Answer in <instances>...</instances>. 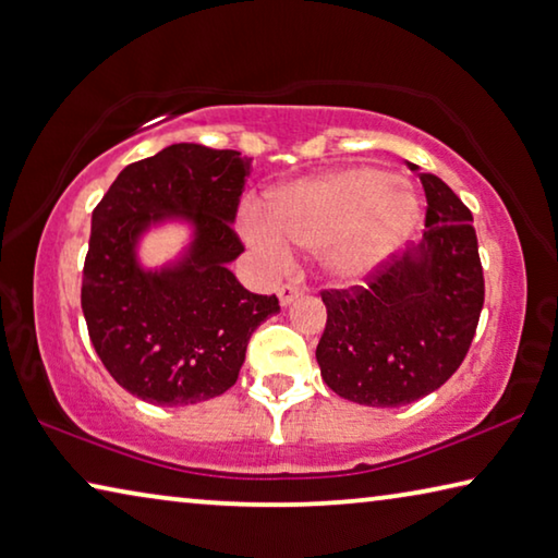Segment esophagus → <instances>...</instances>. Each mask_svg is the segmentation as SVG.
Instances as JSON below:
<instances>
[{"label":"esophagus","instance_id":"obj_1","mask_svg":"<svg viewBox=\"0 0 558 558\" xmlns=\"http://www.w3.org/2000/svg\"><path fill=\"white\" fill-rule=\"evenodd\" d=\"M305 290L303 286H298V282H286V286L278 288V298H280V305H290L295 303V300L303 295Z\"/></svg>","mask_w":558,"mask_h":558}]
</instances>
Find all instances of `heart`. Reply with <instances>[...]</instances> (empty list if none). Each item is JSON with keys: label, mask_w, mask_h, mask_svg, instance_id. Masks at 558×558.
I'll return each instance as SVG.
<instances>
[{"label": "heart", "mask_w": 558, "mask_h": 558, "mask_svg": "<svg viewBox=\"0 0 558 558\" xmlns=\"http://www.w3.org/2000/svg\"><path fill=\"white\" fill-rule=\"evenodd\" d=\"M420 220L412 193L379 168H348L298 181L276 191L263 216L247 218V231L272 258L288 245L320 251L323 268L340 282L367 278Z\"/></svg>", "instance_id": "b5f03b06"}]
</instances>
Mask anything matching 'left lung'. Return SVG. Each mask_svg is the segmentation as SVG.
<instances>
[{
	"instance_id": "obj_1",
	"label": "left lung",
	"mask_w": 558,
	"mask_h": 558,
	"mask_svg": "<svg viewBox=\"0 0 558 558\" xmlns=\"http://www.w3.org/2000/svg\"><path fill=\"white\" fill-rule=\"evenodd\" d=\"M420 181L422 243L379 265L365 286L320 293L327 323L315 357L327 387L350 402H417L457 373L474 340L484 276L472 210L435 173Z\"/></svg>"
}]
</instances>
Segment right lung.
<instances>
[{
	"label": "right lung",
	"mask_w": 558,
	"mask_h": 558,
	"mask_svg": "<svg viewBox=\"0 0 558 558\" xmlns=\"http://www.w3.org/2000/svg\"><path fill=\"white\" fill-rule=\"evenodd\" d=\"M251 161L201 144L166 146L123 168L92 214L82 311L104 367L123 390L161 407L231 390L251 335L280 313L228 270L243 253L235 220ZM183 219L194 241L161 271L140 268L148 227Z\"/></svg>",
	"instance_id": "1"
}]
</instances>
